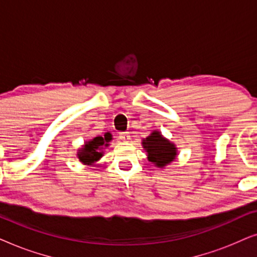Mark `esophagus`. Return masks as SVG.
<instances>
[{
  "label": "esophagus",
  "instance_id": "1",
  "mask_svg": "<svg viewBox=\"0 0 257 257\" xmlns=\"http://www.w3.org/2000/svg\"><path fill=\"white\" fill-rule=\"evenodd\" d=\"M118 138H119V140H121V141H123V142H128L129 140H131V135H129V133L123 132V133H119Z\"/></svg>",
  "mask_w": 257,
  "mask_h": 257
}]
</instances>
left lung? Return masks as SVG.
Instances as JSON below:
<instances>
[{
  "mask_svg": "<svg viewBox=\"0 0 257 257\" xmlns=\"http://www.w3.org/2000/svg\"><path fill=\"white\" fill-rule=\"evenodd\" d=\"M142 147L147 152L148 160L155 164L157 168H164L167 164L172 163L177 155L175 145L156 131L143 140Z\"/></svg>",
  "mask_w": 257,
  "mask_h": 257,
  "instance_id": "1",
  "label": "left lung"
}]
</instances>
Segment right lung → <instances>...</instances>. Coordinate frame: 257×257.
Returning a JSON list of instances; mask_svg holds the SVG:
<instances>
[{
	"label": "right lung",
	"instance_id": "right-lung-1",
	"mask_svg": "<svg viewBox=\"0 0 257 257\" xmlns=\"http://www.w3.org/2000/svg\"><path fill=\"white\" fill-rule=\"evenodd\" d=\"M111 141V135L110 133H105L104 138L102 136H96L90 141L85 142L84 146L82 148L78 149L77 157L83 164H88L91 166L95 162H97L98 160L103 156V147H108V142Z\"/></svg>",
	"mask_w": 257,
	"mask_h": 257
}]
</instances>
